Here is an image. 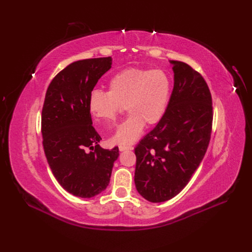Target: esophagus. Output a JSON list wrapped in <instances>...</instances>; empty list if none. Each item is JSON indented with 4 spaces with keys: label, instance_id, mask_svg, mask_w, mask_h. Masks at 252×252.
I'll list each match as a JSON object with an SVG mask.
<instances>
[{
    "label": "esophagus",
    "instance_id": "34e87169",
    "mask_svg": "<svg viewBox=\"0 0 252 252\" xmlns=\"http://www.w3.org/2000/svg\"><path fill=\"white\" fill-rule=\"evenodd\" d=\"M119 150L121 151V152H123V151H131V150H133V147H131V146H120Z\"/></svg>",
    "mask_w": 252,
    "mask_h": 252
}]
</instances>
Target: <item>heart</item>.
<instances>
[{
  "mask_svg": "<svg viewBox=\"0 0 252 252\" xmlns=\"http://www.w3.org/2000/svg\"><path fill=\"white\" fill-rule=\"evenodd\" d=\"M171 89V79L163 69L126 68L109 80L107 92H91L88 109L99 128H112L125 106L130 116L119 126L111 141L128 145L138 138L143 126L155 125L162 119Z\"/></svg>",
  "mask_w": 252,
  "mask_h": 252,
  "instance_id": "obj_1",
  "label": "heart"
}]
</instances>
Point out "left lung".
<instances>
[{
	"label": "left lung",
	"instance_id": "obj_1",
	"mask_svg": "<svg viewBox=\"0 0 252 252\" xmlns=\"http://www.w3.org/2000/svg\"><path fill=\"white\" fill-rule=\"evenodd\" d=\"M169 62L174 85L166 112L134 149L136 189L153 203L170 200L188 185L204 158L212 128L204 78L185 63Z\"/></svg>",
	"mask_w": 252,
	"mask_h": 252
}]
</instances>
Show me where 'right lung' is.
Masks as SVG:
<instances>
[{"label": "right lung", "mask_w": 252, "mask_h": 252, "mask_svg": "<svg viewBox=\"0 0 252 252\" xmlns=\"http://www.w3.org/2000/svg\"><path fill=\"white\" fill-rule=\"evenodd\" d=\"M112 57L78 61L54 77L42 110L43 147L51 171L66 191L81 198L98 195L110 184L119 149H102L92 126L89 96Z\"/></svg>", "instance_id": "right-lung-1"}]
</instances>
